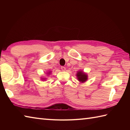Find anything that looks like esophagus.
Segmentation results:
<instances>
[{"label":"esophagus","instance_id":"34e87169","mask_svg":"<svg viewBox=\"0 0 130 130\" xmlns=\"http://www.w3.org/2000/svg\"><path fill=\"white\" fill-rule=\"evenodd\" d=\"M61 69L62 70V71H65L66 68L64 67H61Z\"/></svg>","mask_w":130,"mask_h":130}]
</instances>
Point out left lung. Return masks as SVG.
Segmentation results:
<instances>
[{"mask_svg":"<svg viewBox=\"0 0 130 130\" xmlns=\"http://www.w3.org/2000/svg\"><path fill=\"white\" fill-rule=\"evenodd\" d=\"M76 76L79 82H80L81 83H83L87 82L88 79V74L82 70L78 71V72L76 73Z\"/></svg>","mask_w":130,"mask_h":130,"instance_id":"1","label":"left lung"}]
</instances>
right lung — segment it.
Masks as SVG:
<instances>
[{"label": "right lung", "mask_w": 130, "mask_h": 130, "mask_svg": "<svg viewBox=\"0 0 130 130\" xmlns=\"http://www.w3.org/2000/svg\"><path fill=\"white\" fill-rule=\"evenodd\" d=\"M51 73V71H48V72H47L46 73V74H47V75H50V74ZM47 79L46 78H43V77H41V80H42V81H44V80H46Z\"/></svg>", "instance_id": "1"}]
</instances>
